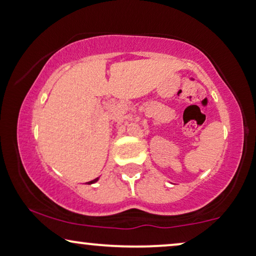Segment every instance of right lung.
I'll return each instance as SVG.
<instances>
[{
	"mask_svg": "<svg viewBox=\"0 0 256 256\" xmlns=\"http://www.w3.org/2000/svg\"><path fill=\"white\" fill-rule=\"evenodd\" d=\"M98 178H96L95 180H92V181H89V182H87V184H95V182H98Z\"/></svg>",
	"mask_w": 256,
	"mask_h": 256,
	"instance_id": "add662e5",
	"label": "right lung"
}]
</instances>
